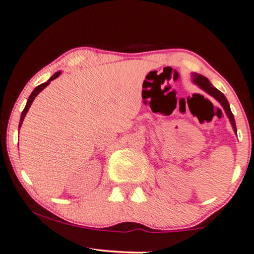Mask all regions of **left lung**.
Masks as SVG:
<instances>
[{
	"mask_svg": "<svg viewBox=\"0 0 254 254\" xmlns=\"http://www.w3.org/2000/svg\"><path fill=\"white\" fill-rule=\"evenodd\" d=\"M193 81L197 85H199V86L201 87L203 91L208 93L209 95H212L213 98H215L217 101H219L221 105H222L224 110H226L228 117H229V120H230V122H231V126H233V127H234V131L236 132V133H237V128H236V123H235L234 115H233V113H231V110H230L229 102H228V100H227L226 96H224L223 93L220 92L219 90H217V88L214 87L213 85L209 83V80L207 79L206 77L201 76V74L194 73L193 74Z\"/></svg>",
	"mask_w": 254,
	"mask_h": 254,
	"instance_id": "left-lung-1",
	"label": "left lung"
}]
</instances>
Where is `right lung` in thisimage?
Listing matches in <instances>:
<instances>
[{
  "mask_svg": "<svg viewBox=\"0 0 254 254\" xmlns=\"http://www.w3.org/2000/svg\"><path fill=\"white\" fill-rule=\"evenodd\" d=\"M61 74V72L59 71V72H56L54 76H52L51 78H49V80L48 81H46V83H44V84H41V85H39L38 87H35L34 88V91L31 93V95L28 96V100H27V103H26V106H25V108H24V110H23V113H21V117H20V122H19V127H20V126H21V123H23V121H24V119H25V115H26V113H27V110H28V108H30L31 107V105H32V102H33V100H34V98L35 96H37L39 93H40L42 90H44V88L47 86V85L51 83L52 80H54L55 78H57Z\"/></svg>",
  "mask_w": 254,
  "mask_h": 254,
  "instance_id": "right-lung-1",
  "label": "right lung"
}]
</instances>
